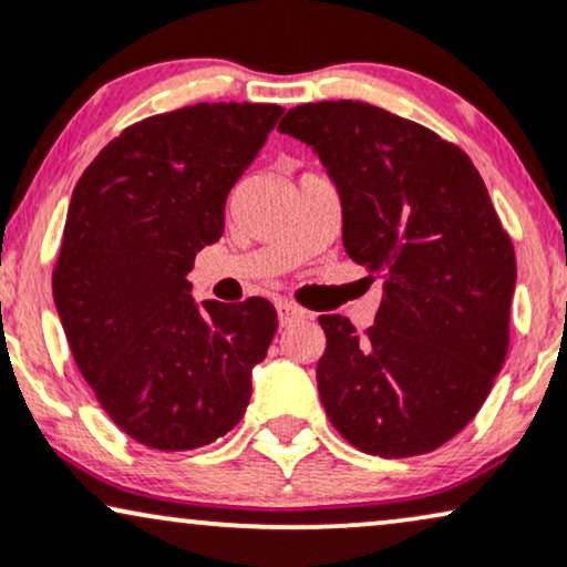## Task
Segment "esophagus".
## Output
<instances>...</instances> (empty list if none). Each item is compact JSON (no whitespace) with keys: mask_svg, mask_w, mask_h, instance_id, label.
Returning a JSON list of instances; mask_svg holds the SVG:
<instances>
[{"mask_svg":"<svg viewBox=\"0 0 567 567\" xmlns=\"http://www.w3.org/2000/svg\"><path fill=\"white\" fill-rule=\"evenodd\" d=\"M276 312H278V322H281V328L291 326L293 320L305 318V312H301L297 305H291V301H278V305H276Z\"/></svg>","mask_w":567,"mask_h":567,"instance_id":"1","label":"esophagus"}]
</instances>
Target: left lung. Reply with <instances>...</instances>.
I'll list each match as a JSON object with an SVG mask.
<instances>
[{"instance_id": "1", "label": "left lung", "mask_w": 567, "mask_h": 567, "mask_svg": "<svg viewBox=\"0 0 567 567\" xmlns=\"http://www.w3.org/2000/svg\"><path fill=\"white\" fill-rule=\"evenodd\" d=\"M278 132L312 145L341 193L347 255L382 276L364 336L320 315L330 424L380 458L435 451L476 416L508 354L516 252L487 187L458 145L362 101L289 109Z\"/></svg>"}]
</instances>
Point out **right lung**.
<instances>
[{"instance_id":"1","label":"right lung","mask_w":567,"mask_h":567,"mask_svg":"<svg viewBox=\"0 0 567 567\" xmlns=\"http://www.w3.org/2000/svg\"><path fill=\"white\" fill-rule=\"evenodd\" d=\"M284 114L195 104L132 124L72 193L51 276L78 370L122 432L193 451L245 416L274 341L268 299L195 305L187 274L224 234L229 189Z\"/></svg>"}]
</instances>
